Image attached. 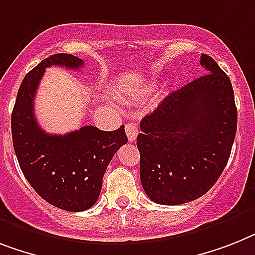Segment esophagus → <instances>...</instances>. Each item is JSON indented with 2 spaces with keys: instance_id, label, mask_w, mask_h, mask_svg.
Instances as JSON below:
<instances>
[{
  "instance_id": "esophagus-1",
  "label": "esophagus",
  "mask_w": 255,
  "mask_h": 255,
  "mask_svg": "<svg viewBox=\"0 0 255 255\" xmlns=\"http://www.w3.org/2000/svg\"><path fill=\"white\" fill-rule=\"evenodd\" d=\"M126 135H128V139L130 142H134L136 139V135H138V125L134 123H130L125 126Z\"/></svg>"
}]
</instances>
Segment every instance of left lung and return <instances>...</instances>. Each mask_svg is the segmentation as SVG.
<instances>
[{
	"mask_svg": "<svg viewBox=\"0 0 255 255\" xmlns=\"http://www.w3.org/2000/svg\"><path fill=\"white\" fill-rule=\"evenodd\" d=\"M201 65L207 74L168 95L140 121V182L159 205H182L206 194L223 173L235 142L231 79L207 54Z\"/></svg>",
	"mask_w": 255,
	"mask_h": 255,
	"instance_id": "1",
	"label": "left lung"
}]
</instances>
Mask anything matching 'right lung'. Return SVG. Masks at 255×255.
<instances>
[{
    "label": "right lung",
    "instance_id": "add662e5",
    "mask_svg": "<svg viewBox=\"0 0 255 255\" xmlns=\"http://www.w3.org/2000/svg\"><path fill=\"white\" fill-rule=\"evenodd\" d=\"M52 65L79 69L83 61L57 53L27 73L11 113L12 144L24 177L44 201L66 211H85L98 201L109 161L128 136L124 125L113 131L90 125L64 135L44 131L33 100L45 67Z\"/></svg>",
    "mask_w": 255,
    "mask_h": 255
}]
</instances>
